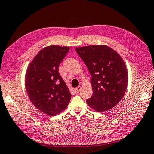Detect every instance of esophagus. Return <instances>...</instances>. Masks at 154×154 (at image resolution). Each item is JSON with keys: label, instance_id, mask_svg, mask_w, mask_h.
<instances>
[{"label": "esophagus", "instance_id": "esophagus-1", "mask_svg": "<svg viewBox=\"0 0 154 154\" xmlns=\"http://www.w3.org/2000/svg\"><path fill=\"white\" fill-rule=\"evenodd\" d=\"M80 90H81V86H78V87H76V88L74 89V91H75V92H76V93H78V92H79Z\"/></svg>", "mask_w": 154, "mask_h": 154}]
</instances>
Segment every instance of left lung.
Here are the masks:
<instances>
[{"label": "left lung", "instance_id": "1", "mask_svg": "<svg viewBox=\"0 0 154 154\" xmlns=\"http://www.w3.org/2000/svg\"><path fill=\"white\" fill-rule=\"evenodd\" d=\"M76 51L92 76L93 94L86 103L97 112L112 109L122 99L128 83V72L122 57L104 45H91Z\"/></svg>", "mask_w": 154, "mask_h": 154}]
</instances>
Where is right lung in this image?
<instances>
[{
  "label": "right lung",
  "instance_id": "1",
  "mask_svg": "<svg viewBox=\"0 0 154 154\" xmlns=\"http://www.w3.org/2000/svg\"><path fill=\"white\" fill-rule=\"evenodd\" d=\"M69 47L50 45L43 48L31 61L25 74V88L31 103L50 116L66 109L71 93L60 75L58 67Z\"/></svg>",
  "mask_w": 154,
  "mask_h": 154
}]
</instances>
